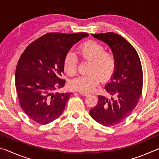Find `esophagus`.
<instances>
[{"label": "esophagus", "instance_id": "34e87169", "mask_svg": "<svg viewBox=\"0 0 159 159\" xmlns=\"http://www.w3.org/2000/svg\"><path fill=\"white\" fill-rule=\"evenodd\" d=\"M80 95H81L83 96H88L89 95V93H82V92H79Z\"/></svg>", "mask_w": 159, "mask_h": 159}]
</instances>
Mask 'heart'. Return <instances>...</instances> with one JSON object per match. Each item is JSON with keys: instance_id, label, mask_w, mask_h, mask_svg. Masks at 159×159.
<instances>
[{"instance_id": "1", "label": "heart", "mask_w": 159, "mask_h": 159, "mask_svg": "<svg viewBox=\"0 0 159 159\" xmlns=\"http://www.w3.org/2000/svg\"><path fill=\"white\" fill-rule=\"evenodd\" d=\"M77 54L80 59L90 61L87 76L74 78L69 82V88L73 90L90 93L99 83L109 80L114 74L116 60L114 54L104 51V47L95 41H88L78 48ZM77 61L71 54H68L64 60V69L69 76L76 73Z\"/></svg>"}]
</instances>
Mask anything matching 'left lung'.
Masks as SVG:
<instances>
[{
    "mask_svg": "<svg viewBox=\"0 0 159 159\" xmlns=\"http://www.w3.org/2000/svg\"><path fill=\"white\" fill-rule=\"evenodd\" d=\"M92 36L110 47L116 66L111 81L105 85L111 98L99 95L90 115L99 124L113 126L124 120L138 103L143 84L141 61L133 45L120 35L108 32Z\"/></svg>",
    "mask_w": 159,
    "mask_h": 159,
    "instance_id": "left-lung-1",
    "label": "left lung"
}]
</instances>
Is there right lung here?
I'll list each match as a JSON object with an SVG mask.
<instances>
[{
  "label": "right lung",
  "instance_id": "obj_1",
  "mask_svg": "<svg viewBox=\"0 0 159 159\" xmlns=\"http://www.w3.org/2000/svg\"><path fill=\"white\" fill-rule=\"evenodd\" d=\"M86 33H49L29 45L21 54L15 71V87L21 109L39 124L45 125L62 114L71 93H54L63 88L64 60Z\"/></svg>",
  "mask_w": 159,
  "mask_h": 159
}]
</instances>
